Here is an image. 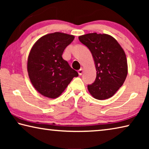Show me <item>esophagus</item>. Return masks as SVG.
Wrapping results in <instances>:
<instances>
[{
	"instance_id": "34e87169",
	"label": "esophagus",
	"mask_w": 149,
	"mask_h": 149,
	"mask_svg": "<svg viewBox=\"0 0 149 149\" xmlns=\"http://www.w3.org/2000/svg\"><path fill=\"white\" fill-rule=\"evenodd\" d=\"M77 72H78V74H79V75H81L82 73H83V69H82V68H81L80 70H78Z\"/></svg>"
}]
</instances>
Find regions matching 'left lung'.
<instances>
[{
	"label": "left lung",
	"mask_w": 149,
	"mask_h": 149,
	"mask_svg": "<svg viewBox=\"0 0 149 149\" xmlns=\"http://www.w3.org/2000/svg\"><path fill=\"white\" fill-rule=\"evenodd\" d=\"M90 50L95 60L97 77L88 90L93 97L104 100L112 97L124 83L127 74V59L116 40L107 34L88 33L79 37Z\"/></svg>",
	"instance_id": "1"
}]
</instances>
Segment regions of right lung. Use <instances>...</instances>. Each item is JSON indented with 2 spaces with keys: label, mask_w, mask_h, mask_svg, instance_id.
I'll return each mask as SVG.
<instances>
[{
  "label": "right lung",
  "mask_w": 149,
  "mask_h": 149,
  "mask_svg": "<svg viewBox=\"0 0 149 149\" xmlns=\"http://www.w3.org/2000/svg\"><path fill=\"white\" fill-rule=\"evenodd\" d=\"M74 39V35L55 32L41 37L33 46L27 72L32 85L45 97H59L73 78L78 76L62 57L65 47Z\"/></svg>",
  "instance_id": "right-lung-1"
}]
</instances>
